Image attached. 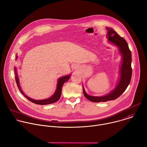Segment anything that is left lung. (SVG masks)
I'll return each mask as SVG.
<instances>
[{
    "label": "left lung",
    "mask_w": 147,
    "mask_h": 147,
    "mask_svg": "<svg viewBox=\"0 0 147 147\" xmlns=\"http://www.w3.org/2000/svg\"><path fill=\"white\" fill-rule=\"evenodd\" d=\"M107 29L108 30L107 36L109 41L118 46L119 52L122 55V62L121 67L120 78L115 89L109 94L104 96L97 97L88 95L85 92L83 88V92L85 97L92 102H105L116 99L126 89L127 87L130 84L131 78V54L126 41L124 38L121 37L113 29L110 28H107Z\"/></svg>",
    "instance_id": "1"
}]
</instances>
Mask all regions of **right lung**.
Here are the masks:
<instances>
[{
    "label": "right lung",
    "mask_w": 147,
    "mask_h": 147,
    "mask_svg": "<svg viewBox=\"0 0 147 147\" xmlns=\"http://www.w3.org/2000/svg\"><path fill=\"white\" fill-rule=\"evenodd\" d=\"M17 58V57H16ZM14 72L16 74V83L17 84V86L18 87V89L20 90V91L21 92V93L26 97V99H28L29 101L32 102V103L36 104V105H50V104H52L54 103L55 102H57L58 100H59L60 97L61 96V93H62V86L63 85L65 82H67V81L69 80L70 77V75H68V76H66L64 77H62L58 79V84H57V88L56 89V91L55 92V93L53 95V96H51V97L47 99H44V100H36L34 99H32L29 98V97H28L26 95H25L24 94V93L22 91L20 86L19 85V80L18 78L17 77V72H16V68H14Z\"/></svg>",
    "instance_id": "obj_1"
}]
</instances>
